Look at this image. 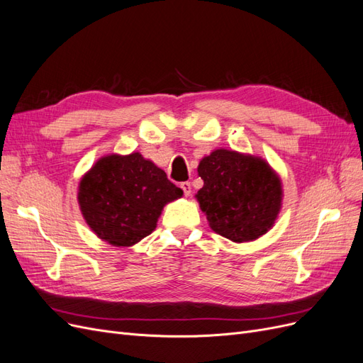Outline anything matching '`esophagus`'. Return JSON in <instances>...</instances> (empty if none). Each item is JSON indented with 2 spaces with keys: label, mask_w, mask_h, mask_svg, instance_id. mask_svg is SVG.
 Masks as SVG:
<instances>
[{
  "label": "esophagus",
  "mask_w": 363,
  "mask_h": 363,
  "mask_svg": "<svg viewBox=\"0 0 363 363\" xmlns=\"http://www.w3.org/2000/svg\"><path fill=\"white\" fill-rule=\"evenodd\" d=\"M181 189H182V191H184V194L189 197L190 194H191V184L190 182H182L181 184Z\"/></svg>",
  "instance_id": "34e87169"
}]
</instances>
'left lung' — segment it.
<instances>
[{"mask_svg":"<svg viewBox=\"0 0 363 363\" xmlns=\"http://www.w3.org/2000/svg\"><path fill=\"white\" fill-rule=\"evenodd\" d=\"M203 186L196 199L218 235L233 242L258 240L270 230L282 208V181L261 158L216 149L197 166Z\"/></svg>","mask_w":363,"mask_h":363,"instance_id":"8db88e82","label":"left lung"}]
</instances>
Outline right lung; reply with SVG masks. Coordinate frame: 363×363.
<instances>
[{"label":"right lung","instance_id":"add662e5","mask_svg":"<svg viewBox=\"0 0 363 363\" xmlns=\"http://www.w3.org/2000/svg\"><path fill=\"white\" fill-rule=\"evenodd\" d=\"M184 191L140 152L101 157L78 185V205L95 235L116 247H131L157 228L167 203Z\"/></svg>","mask_w":363,"mask_h":363}]
</instances>
